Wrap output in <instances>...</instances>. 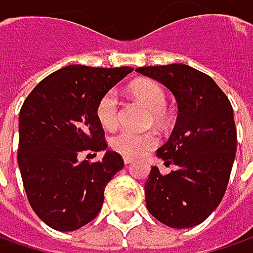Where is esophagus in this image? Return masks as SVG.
I'll list each match as a JSON object with an SVG mask.
<instances>
[{
    "label": "esophagus",
    "instance_id": "esophagus-1",
    "mask_svg": "<svg viewBox=\"0 0 253 253\" xmlns=\"http://www.w3.org/2000/svg\"><path fill=\"white\" fill-rule=\"evenodd\" d=\"M124 163L125 164H129V163H132V158L131 157H124Z\"/></svg>",
    "mask_w": 253,
    "mask_h": 253
}]
</instances>
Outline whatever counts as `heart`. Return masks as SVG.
Returning a JSON list of instances; mask_svg holds the SVG:
<instances>
[{
    "mask_svg": "<svg viewBox=\"0 0 253 253\" xmlns=\"http://www.w3.org/2000/svg\"><path fill=\"white\" fill-rule=\"evenodd\" d=\"M129 93L150 109V119L158 125L169 121V111L166 108L167 95L164 87L153 79H138L129 84ZM96 117L102 126L111 129L118 122V96L114 90L103 93L96 105ZM158 135L154 131L134 132L119 131L111 136L109 145L117 153L125 157H139L157 145Z\"/></svg>",
    "mask_w": 253,
    "mask_h": 253,
    "instance_id": "1",
    "label": "heart"
}]
</instances>
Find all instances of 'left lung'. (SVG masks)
I'll list each match as a JSON object with an SVG mask.
<instances>
[{"label": "left lung", "mask_w": 253, "mask_h": 253, "mask_svg": "<svg viewBox=\"0 0 253 253\" xmlns=\"http://www.w3.org/2000/svg\"><path fill=\"white\" fill-rule=\"evenodd\" d=\"M138 73L167 86L178 103L171 136L157 155L178 169L153 167L145 183L147 209L157 220L184 229L205 222L222 202L236 155V125L225 92L187 64L147 66Z\"/></svg>", "instance_id": "1"}]
</instances>
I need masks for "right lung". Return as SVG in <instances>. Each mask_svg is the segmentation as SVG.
Returning a JSON list of instances; mask_svg holds the SVG:
<instances>
[{
  "instance_id": "obj_1",
  "label": "right lung",
  "mask_w": 253,
  "mask_h": 253,
  "mask_svg": "<svg viewBox=\"0 0 253 253\" xmlns=\"http://www.w3.org/2000/svg\"><path fill=\"white\" fill-rule=\"evenodd\" d=\"M132 67L66 66L40 82L20 111L18 167L28 203L50 227L70 232L93 220L108 181L124 167L106 151L102 160H82L106 150L96 117L103 93Z\"/></svg>"
}]
</instances>
